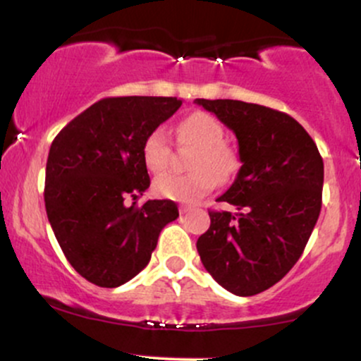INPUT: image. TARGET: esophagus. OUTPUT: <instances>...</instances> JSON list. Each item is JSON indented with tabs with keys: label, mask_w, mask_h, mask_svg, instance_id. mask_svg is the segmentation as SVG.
I'll list each match as a JSON object with an SVG mask.
<instances>
[{
	"label": "esophagus",
	"mask_w": 361,
	"mask_h": 361,
	"mask_svg": "<svg viewBox=\"0 0 361 361\" xmlns=\"http://www.w3.org/2000/svg\"><path fill=\"white\" fill-rule=\"evenodd\" d=\"M190 211H192V207H190V205H180V214H188Z\"/></svg>",
	"instance_id": "esophagus-1"
}]
</instances>
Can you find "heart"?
<instances>
[{"mask_svg": "<svg viewBox=\"0 0 361 361\" xmlns=\"http://www.w3.org/2000/svg\"><path fill=\"white\" fill-rule=\"evenodd\" d=\"M178 138L181 142L197 145L190 159L187 174L164 173L154 181V192L164 199L176 202H195L207 195L217 181H228L238 169V154L224 144L226 132L217 118L197 111L188 114L178 125ZM145 166L152 173H161L171 161V142L168 130L157 126L144 140Z\"/></svg>", "mask_w": 361, "mask_h": 361, "instance_id": "heart-1", "label": "heart"}]
</instances>
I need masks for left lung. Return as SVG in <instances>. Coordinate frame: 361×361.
Instances as JSON below:
<instances>
[{"mask_svg": "<svg viewBox=\"0 0 361 361\" xmlns=\"http://www.w3.org/2000/svg\"><path fill=\"white\" fill-rule=\"evenodd\" d=\"M238 138L241 168L197 240L207 272L224 290L253 296L298 262L322 207L324 162L312 137L281 111L233 99H195Z\"/></svg>", "mask_w": 361, "mask_h": 361, "instance_id": "left-lung-1", "label": "left lung"}]
</instances>
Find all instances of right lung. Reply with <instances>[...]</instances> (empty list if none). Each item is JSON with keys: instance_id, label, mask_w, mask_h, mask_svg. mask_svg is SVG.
Here are the masks:
<instances>
[{"instance_id": "1", "label": "right lung", "mask_w": 361, "mask_h": 361, "mask_svg": "<svg viewBox=\"0 0 361 361\" xmlns=\"http://www.w3.org/2000/svg\"><path fill=\"white\" fill-rule=\"evenodd\" d=\"M180 106L176 97L101 99L51 144L47 219L71 267L97 286L116 288L135 277L162 228L180 216L173 200L126 205L150 185L144 140Z\"/></svg>"}]
</instances>
